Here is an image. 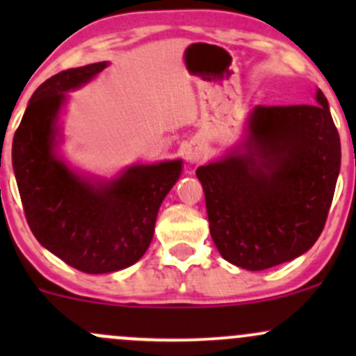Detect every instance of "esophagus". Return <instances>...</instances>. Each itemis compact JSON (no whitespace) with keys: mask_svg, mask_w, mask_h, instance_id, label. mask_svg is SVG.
Instances as JSON below:
<instances>
[{"mask_svg":"<svg viewBox=\"0 0 356 356\" xmlns=\"http://www.w3.org/2000/svg\"><path fill=\"white\" fill-rule=\"evenodd\" d=\"M207 155V149H204V146L201 145H191L188 149H186V160L189 161V163H198Z\"/></svg>","mask_w":356,"mask_h":356,"instance_id":"obj_1","label":"esophagus"}]
</instances>
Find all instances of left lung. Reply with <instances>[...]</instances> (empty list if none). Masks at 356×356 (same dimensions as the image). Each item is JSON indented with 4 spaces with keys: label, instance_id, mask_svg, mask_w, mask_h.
<instances>
[{
    "label": "left lung",
    "instance_id": "8db88e82",
    "mask_svg": "<svg viewBox=\"0 0 356 356\" xmlns=\"http://www.w3.org/2000/svg\"><path fill=\"white\" fill-rule=\"evenodd\" d=\"M254 106L245 141L196 170L218 253L265 270L310 250L327 220L341 143L327 99Z\"/></svg>",
    "mask_w": 356,
    "mask_h": 356
}]
</instances>
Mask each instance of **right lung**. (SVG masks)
<instances>
[{"instance_id": "add662e5", "label": "right lung", "mask_w": 356, "mask_h": 356, "mask_svg": "<svg viewBox=\"0 0 356 356\" xmlns=\"http://www.w3.org/2000/svg\"><path fill=\"white\" fill-rule=\"evenodd\" d=\"M106 65L68 68L42 82L12 146L13 172L32 234L86 274L122 270L146 253L158 208L182 172V161L172 160L134 165L113 181H91L56 156V122L65 92L84 86Z\"/></svg>"}]
</instances>
